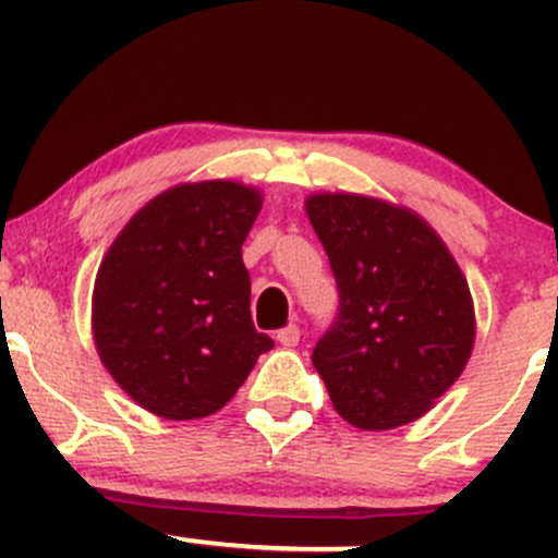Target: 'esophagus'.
<instances>
[{
  "instance_id": "esophagus-1",
  "label": "esophagus",
  "mask_w": 558,
  "mask_h": 558,
  "mask_svg": "<svg viewBox=\"0 0 558 558\" xmlns=\"http://www.w3.org/2000/svg\"><path fill=\"white\" fill-rule=\"evenodd\" d=\"M277 342L281 348H295L300 342V327L298 324H290V327L277 331Z\"/></svg>"
}]
</instances>
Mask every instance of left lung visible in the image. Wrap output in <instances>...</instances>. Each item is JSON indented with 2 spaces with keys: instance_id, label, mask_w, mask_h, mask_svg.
Returning <instances> with one entry per match:
<instances>
[{
  "instance_id": "1",
  "label": "left lung",
  "mask_w": 558,
  "mask_h": 558,
  "mask_svg": "<svg viewBox=\"0 0 558 558\" xmlns=\"http://www.w3.org/2000/svg\"><path fill=\"white\" fill-rule=\"evenodd\" d=\"M311 227L340 292L313 348L335 411L359 429L424 416L464 372L474 345L469 284L414 210L363 195H311Z\"/></svg>"
}]
</instances>
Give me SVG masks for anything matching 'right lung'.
Here are the masks:
<instances>
[{"label": "right lung", "instance_id": "right-lung-1", "mask_svg": "<svg viewBox=\"0 0 558 558\" xmlns=\"http://www.w3.org/2000/svg\"><path fill=\"white\" fill-rule=\"evenodd\" d=\"M258 190L216 179L149 199L116 236L92 295L94 345L149 414L184 422L229 403L274 340L253 327L242 245Z\"/></svg>", "mask_w": 558, "mask_h": 558}]
</instances>
